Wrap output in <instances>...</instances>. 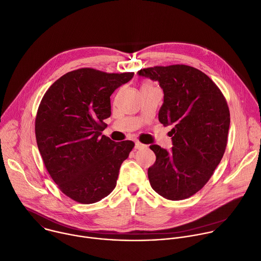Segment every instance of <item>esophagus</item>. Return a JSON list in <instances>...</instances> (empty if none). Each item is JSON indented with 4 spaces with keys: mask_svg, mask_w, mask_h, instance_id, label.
Wrapping results in <instances>:
<instances>
[{
    "mask_svg": "<svg viewBox=\"0 0 261 261\" xmlns=\"http://www.w3.org/2000/svg\"><path fill=\"white\" fill-rule=\"evenodd\" d=\"M147 146L146 145H144V144H142L141 142H136V149H138V150H142V149H145Z\"/></svg>",
    "mask_w": 261,
    "mask_h": 261,
    "instance_id": "obj_1",
    "label": "esophagus"
}]
</instances>
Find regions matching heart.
<instances>
[{"label": "heart", "instance_id": "b5f03b06", "mask_svg": "<svg viewBox=\"0 0 261 261\" xmlns=\"http://www.w3.org/2000/svg\"><path fill=\"white\" fill-rule=\"evenodd\" d=\"M151 88H154L151 83H149V82H144V83L142 84V86H141V91H142V90H146V89H151Z\"/></svg>", "mask_w": 261, "mask_h": 261}]
</instances>
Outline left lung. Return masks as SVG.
I'll list each match as a JSON object with an SVG mask.
<instances>
[{"mask_svg":"<svg viewBox=\"0 0 261 261\" xmlns=\"http://www.w3.org/2000/svg\"><path fill=\"white\" fill-rule=\"evenodd\" d=\"M139 75L159 82L164 102L158 118L172 124V152L150 146L156 161L148 169L153 190L167 200L200 191L219 164L227 144L229 110L219 88L201 70L184 64L154 66Z\"/></svg>","mask_w":261,"mask_h":261,"instance_id":"8db88e82","label":"left lung"}]
</instances>
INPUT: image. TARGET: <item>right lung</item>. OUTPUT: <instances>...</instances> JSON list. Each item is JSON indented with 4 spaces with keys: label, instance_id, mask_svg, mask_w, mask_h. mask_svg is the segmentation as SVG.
Returning <instances> with one entry per match:
<instances>
[{
    "label": "right lung",
    "instance_id": "add662e5",
    "mask_svg": "<svg viewBox=\"0 0 261 261\" xmlns=\"http://www.w3.org/2000/svg\"><path fill=\"white\" fill-rule=\"evenodd\" d=\"M133 76L80 68L58 79L40 103L35 132L44 164L60 191L79 203L108 196L135 147L102 135L111 115L110 96Z\"/></svg>",
    "mask_w": 261,
    "mask_h": 261
}]
</instances>
